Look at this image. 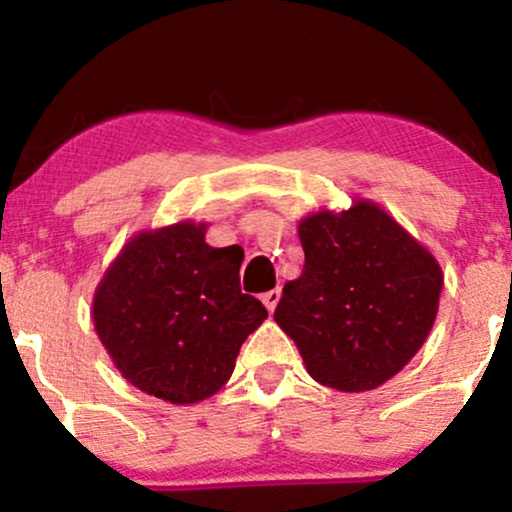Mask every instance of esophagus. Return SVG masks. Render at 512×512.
<instances>
[{
    "instance_id": "esophagus-1",
    "label": "esophagus",
    "mask_w": 512,
    "mask_h": 512,
    "mask_svg": "<svg viewBox=\"0 0 512 512\" xmlns=\"http://www.w3.org/2000/svg\"><path fill=\"white\" fill-rule=\"evenodd\" d=\"M279 298H281V291H279V289L267 291V293H264V296H262L264 308H267L269 313H274V308H276V303H279Z\"/></svg>"
}]
</instances>
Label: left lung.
I'll list each match as a JSON object with an SVG mask.
<instances>
[{"label":"left lung","instance_id":"left-lung-1","mask_svg":"<svg viewBox=\"0 0 512 512\" xmlns=\"http://www.w3.org/2000/svg\"><path fill=\"white\" fill-rule=\"evenodd\" d=\"M305 264L274 310L305 370L339 392L375 390L426 342L443 272L383 207L354 199L298 223Z\"/></svg>","mask_w":512,"mask_h":512}]
</instances>
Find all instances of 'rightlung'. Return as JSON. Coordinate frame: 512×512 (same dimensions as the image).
<instances>
[{
    "mask_svg": "<svg viewBox=\"0 0 512 512\" xmlns=\"http://www.w3.org/2000/svg\"><path fill=\"white\" fill-rule=\"evenodd\" d=\"M207 223L142 231L105 269L93 327L122 378L170 404L221 390L267 310L240 291V257L204 240Z\"/></svg>",
    "mask_w": 512,
    "mask_h": 512,
    "instance_id": "right-lung-1",
    "label": "right lung"
}]
</instances>
